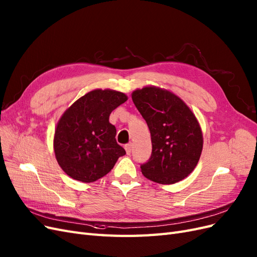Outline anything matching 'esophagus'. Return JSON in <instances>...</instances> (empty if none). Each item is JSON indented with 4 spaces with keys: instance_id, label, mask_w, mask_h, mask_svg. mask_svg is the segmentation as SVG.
Wrapping results in <instances>:
<instances>
[{
    "instance_id": "esophagus-1",
    "label": "esophagus",
    "mask_w": 257,
    "mask_h": 257,
    "mask_svg": "<svg viewBox=\"0 0 257 257\" xmlns=\"http://www.w3.org/2000/svg\"><path fill=\"white\" fill-rule=\"evenodd\" d=\"M132 143H128L127 145H125V150H126V153H127V155H130L131 154V152H132Z\"/></svg>"
}]
</instances>
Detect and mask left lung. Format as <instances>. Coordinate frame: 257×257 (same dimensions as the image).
I'll use <instances>...</instances> for the list:
<instances>
[{
  "instance_id": "left-lung-1",
  "label": "left lung",
  "mask_w": 257,
  "mask_h": 257,
  "mask_svg": "<svg viewBox=\"0 0 257 257\" xmlns=\"http://www.w3.org/2000/svg\"><path fill=\"white\" fill-rule=\"evenodd\" d=\"M151 131L152 156L141 165L143 175L155 183L172 185L191 174L203 151V132L183 99L154 85L131 94Z\"/></svg>"
}]
</instances>
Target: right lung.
<instances>
[{
	"instance_id": "right-lung-1",
	"label": "right lung",
	"mask_w": 257,
	"mask_h": 257,
	"mask_svg": "<svg viewBox=\"0 0 257 257\" xmlns=\"http://www.w3.org/2000/svg\"><path fill=\"white\" fill-rule=\"evenodd\" d=\"M126 94L96 88L74 101L61 116L54 132L57 163L72 179L93 183L109 173L126 154L117 144L110 114L127 101Z\"/></svg>"
}]
</instances>
